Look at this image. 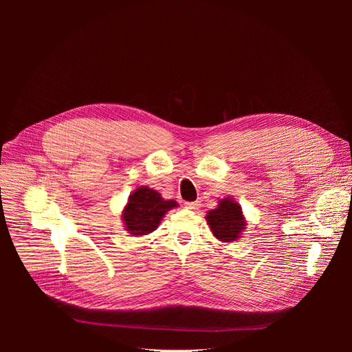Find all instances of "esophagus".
Instances as JSON below:
<instances>
[{
  "instance_id": "34e87169",
  "label": "esophagus",
  "mask_w": 352,
  "mask_h": 352,
  "mask_svg": "<svg viewBox=\"0 0 352 352\" xmlns=\"http://www.w3.org/2000/svg\"><path fill=\"white\" fill-rule=\"evenodd\" d=\"M199 201H194V202H186L185 204V208L188 210H198L199 208Z\"/></svg>"
}]
</instances>
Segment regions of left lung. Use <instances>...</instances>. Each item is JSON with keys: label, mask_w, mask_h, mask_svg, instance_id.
Segmentation results:
<instances>
[{"label": "left lung", "mask_w": 352, "mask_h": 352, "mask_svg": "<svg viewBox=\"0 0 352 352\" xmlns=\"http://www.w3.org/2000/svg\"><path fill=\"white\" fill-rule=\"evenodd\" d=\"M207 225L212 235L221 242H235L241 238L247 228L243 211L238 202L232 197L221 198L214 210H210L206 216Z\"/></svg>", "instance_id": "1"}]
</instances>
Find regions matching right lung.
Here are the masks:
<instances>
[{
  "label": "right lung",
  "instance_id": "add662e5",
  "mask_svg": "<svg viewBox=\"0 0 352 352\" xmlns=\"http://www.w3.org/2000/svg\"><path fill=\"white\" fill-rule=\"evenodd\" d=\"M177 206L175 199H164L155 189L148 186L136 188L127 198L122 211L124 229L133 236L150 235L158 228L167 211Z\"/></svg>",
  "mask_w": 352,
  "mask_h": 352
}]
</instances>
